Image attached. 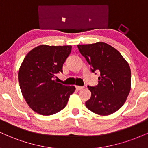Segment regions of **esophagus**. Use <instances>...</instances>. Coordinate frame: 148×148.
<instances>
[{
    "label": "esophagus",
    "instance_id": "34e87169",
    "mask_svg": "<svg viewBox=\"0 0 148 148\" xmlns=\"http://www.w3.org/2000/svg\"><path fill=\"white\" fill-rule=\"evenodd\" d=\"M76 88L77 90H82L84 89V86H76Z\"/></svg>",
    "mask_w": 148,
    "mask_h": 148
}]
</instances>
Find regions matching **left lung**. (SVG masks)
Returning a JSON list of instances; mask_svg holds the SVG:
<instances>
[{
    "label": "left lung",
    "instance_id": "8db88e82",
    "mask_svg": "<svg viewBox=\"0 0 148 148\" xmlns=\"http://www.w3.org/2000/svg\"><path fill=\"white\" fill-rule=\"evenodd\" d=\"M77 47L92 72H100L97 86H88L91 97L86 102V107L100 115L115 113L123 106L131 90L128 62L118 50L104 42Z\"/></svg>",
    "mask_w": 148,
    "mask_h": 148
}]
</instances>
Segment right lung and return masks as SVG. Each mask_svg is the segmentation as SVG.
I'll return each mask as SVG.
<instances>
[{"label": "right lung", "mask_w": 148, "mask_h": 148, "mask_svg": "<svg viewBox=\"0 0 148 148\" xmlns=\"http://www.w3.org/2000/svg\"><path fill=\"white\" fill-rule=\"evenodd\" d=\"M72 46L40 45L25 56L18 70L23 97L32 110L42 115H53L67 105L74 86L53 79L70 54Z\"/></svg>", "instance_id": "right-lung-1"}]
</instances>
